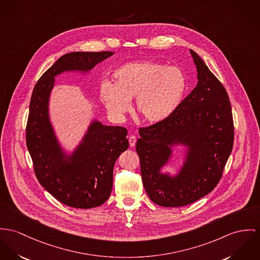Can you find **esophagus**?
<instances>
[{"instance_id": "esophagus-1", "label": "esophagus", "mask_w": 260, "mask_h": 260, "mask_svg": "<svg viewBox=\"0 0 260 260\" xmlns=\"http://www.w3.org/2000/svg\"><path fill=\"white\" fill-rule=\"evenodd\" d=\"M128 141H129V145H131L132 147H134V146L136 145V142H137V138H136L135 136H131V137L128 138Z\"/></svg>"}]
</instances>
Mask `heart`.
<instances>
[{
  "instance_id": "obj_1",
  "label": "heart",
  "mask_w": 260,
  "mask_h": 260,
  "mask_svg": "<svg viewBox=\"0 0 260 260\" xmlns=\"http://www.w3.org/2000/svg\"><path fill=\"white\" fill-rule=\"evenodd\" d=\"M114 84L103 81L99 95L110 114L122 116L135 98V110L146 122L156 123L170 117L183 99L186 80L176 67L142 60L126 63L113 73Z\"/></svg>"
}]
</instances>
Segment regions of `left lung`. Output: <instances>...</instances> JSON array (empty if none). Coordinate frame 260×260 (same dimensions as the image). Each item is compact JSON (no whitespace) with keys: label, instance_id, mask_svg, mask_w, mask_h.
<instances>
[{"label":"left lung","instance_id":"obj_1","mask_svg":"<svg viewBox=\"0 0 260 260\" xmlns=\"http://www.w3.org/2000/svg\"><path fill=\"white\" fill-rule=\"evenodd\" d=\"M198 71V84L166 120L139 129L137 152L144 189L161 207H181L209 194L218 185L233 150L235 127L229 95L200 56L190 50ZM189 146L175 179L160 175L170 145Z\"/></svg>","mask_w":260,"mask_h":260}]
</instances>
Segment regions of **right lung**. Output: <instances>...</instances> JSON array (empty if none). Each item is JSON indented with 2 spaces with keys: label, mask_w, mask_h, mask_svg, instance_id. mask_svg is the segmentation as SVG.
Wrapping results in <instances>:
<instances>
[{
  "label": "right lung",
  "mask_w": 260,
  "mask_h": 260,
  "mask_svg": "<svg viewBox=\"0 0 260 260\" xmlns=\"http://www.w3.org/2000/svg\"><path fill=\"white\" fill-rule=\"evenodd\" d=\"M114 52H71L61 56L36 84L26 122V146L40 185L60 203L91 209L109 199L113 170L120 153L127 149V131L122 126L94 121L70 162L55 139L47 106L54 77L63 71H88Z\"/></svg>",
  "instance_id": "right-lung-1"
}]
</instances>
